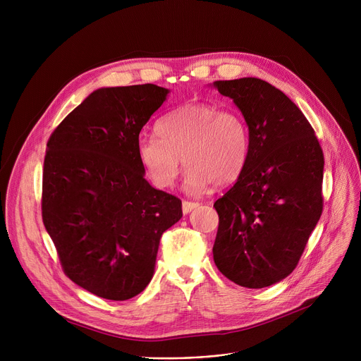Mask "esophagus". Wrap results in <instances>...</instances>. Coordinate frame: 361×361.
Segmentation results:
<instances>
[{
  "mask_svg": "<svg viewBox=\"0 0 361 361\" xmlns=\"http://www.w3.org/2000/svg\"><path fill=\"white\" fill-rule=\"evenodd\" d=\"M199 203L197 202H190V200H183V214H188L192 212L195 207H197Z\"/></svg>",
  "mask_w": 361,
  "mask_h": 361,
  "instance_id": "34e87169",
  "label": "esophagus"
}]
</instances>
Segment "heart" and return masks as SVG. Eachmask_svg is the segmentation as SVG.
Here are the masks:
<instances>
[{
	"instance_id": "heart-1",
	"label": "heart",
	"mask_w": 361,
	"mask_h": 361,
	"mask_svg": "<svg viewBox=\"0 0 361 361\" xmlns=\"http://www.w3.org/2000/svg\"><path fill=\"white\" fill-rule=\"evenodd\" d=\"M157 136H142L139 159L157 187L173 184L183 165L184 185L200 193L214 183L226 185L243 173L249 158L250 133L235 109H219L211 104H184L158 123Z\"/></svg>"
}]
</instances>
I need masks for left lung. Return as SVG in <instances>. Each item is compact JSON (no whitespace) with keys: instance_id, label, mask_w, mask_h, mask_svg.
Returning <instances> with one entry per match:
<instances>
[{"instance_id":"8db88e82","label":"left lung","mask_w":361,"mask_h":361,"mask_svg":"<svg viewBox=\"0 0 361 361\" xmlns=\"http://www.w3.org/2000/svg\"><path fill=\"white\" fill-rule=\"evenodd\" d=\"M243 112L250 150L241 176L214 207V260L245 288L269 287L298 264L324 211V150L286 93L256 78L215 82Z\"/></svg>"}]
</instances>
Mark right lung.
<instances>
[{
    "instance_id": "1",
    "label": "right lung",
    "mask_w": 361,
    "mask_h": 361,
    "mask_svg": "<svg viewBox=\"0 0 361 361\" xmlns=\"http://www.w3.org/2000/svg\"><path fill=\"white\" fill-rule=\"evenodd\" d=\"M157 85L94 90L47 143L42 221L64 274L89 293L123 301L154 276L159 240L181 200L145 180L137 142L166 99Z\"/></svg>"
}]
</instances>
